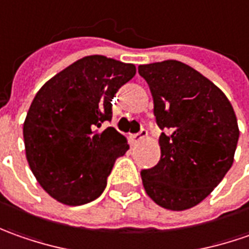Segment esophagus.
<instances>
[{"label":"esophagus","instance_id":"obj_1","mask_svg":"<svg viewBox=\"0 0 249 249\" xmlns=\"http://www.w3.org/2000/svg\"><path fill=\"white\" fill-rule=\"evenodd\" d=\"M146 136H147V132H146V129H141V131H139L138 133H133L131 138H132V141L136 143V142H141L142 139H144Z\"/></svg>","mask_w":249,"mask_h":249}]
</instances>
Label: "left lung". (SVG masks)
Listing matches in <instances>:
<instances>
[{
  "instance_id": "obj_1",
  "label": "left lung",
  "mask_w": 249,
  "mask_h": 249,
  "mask_svg": "<svg viewBox=\"0 0 249 249\" xmlns=\"http://www.w3.org/2000/svg\"><path fill=\"white\" fill-rule=\"evenodd\" d=\"M149 84L161 157L142 169L146 193L160 207L183 211L201 202L230 169L238 125L229 99L197 70L178 60L141 65Z\"/></svg>"
}]
</instances>
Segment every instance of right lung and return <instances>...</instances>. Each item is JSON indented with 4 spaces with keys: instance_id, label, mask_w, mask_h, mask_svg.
I'll return each mask as SVG.
<instances>
[{
    "instance_id": "1",
    "label": "right lung",
    "mask_w": 249,
    "mask_h": 249,
    "mask_svg": "<svg viewBox=\"0 0 249 249\" xmlns=\"http://www.w3.org/2000/svg\"><path fill=\"white\" fill-rule=\"evenodd\" d=\"M136 73L132 63L102 55L82 57L56 74L33 99L23 138L41 187L66 205L98 198L118 157L129 149L113 126L111 99Z\"/></svg>"
}]
</instances>
